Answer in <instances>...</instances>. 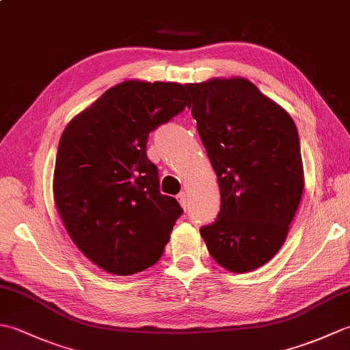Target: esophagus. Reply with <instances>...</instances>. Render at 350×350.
<instances>
[{
  "label": "esophagus",
  "instance_id": "1",
  "mask_svg": "<svg viewBox=\"0 0 350 350\" xmlns=\"http://www.w3.org/2000/svg\"><path fill=\"white\" fill-rule=\"evenodd\" d=\"M177 202L180 203L182 207H187L188 206V192L187 191H182L180 194H177Z\"/></svg>",
  "mask_w": 350,
  "mask_h": 350
}]
</instances>
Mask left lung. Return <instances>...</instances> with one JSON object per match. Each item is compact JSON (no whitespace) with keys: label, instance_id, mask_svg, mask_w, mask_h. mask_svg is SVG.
Returning a JSON list of instances; mask_svg holds the SVG:
<instances>
[{"label":"left lung","instance_id":"left-lung-1","mask_svg":"<svg viewBox=\"0 0 350 350\" xmlns=\"http://www.w3.org/2000/svg\"><path fill=\"white\" fill-rule=\"evenodd\" d=\"M185 87L221 194L217 219L200 234L230 272L257 269L282 247L301 203L298 129L248 79L212 78Z\"/></svg>","mask_w":350,"mask_h":350}]
</instances>
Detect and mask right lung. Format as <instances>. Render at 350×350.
Listing matches in <instances>:
<instances>
[{
    "label": "right lung",
    "mask_w": 350,
    "mask_h": 350,
    "mask_svg": "<svg viewBox=\"0 0 350 350\" xmlns=\"http://www.w3.org/2000/svg\"><path fill=\"white\" fill-rule=\"evenodd\" d=\"M189 107L185 85L124 81L73 117L58 144L54 200L70 239L103 271L132 275L161 258L177 218L148 161V133Z\"/></svg>",
    "instance_id": "1"
}]
</instances>
